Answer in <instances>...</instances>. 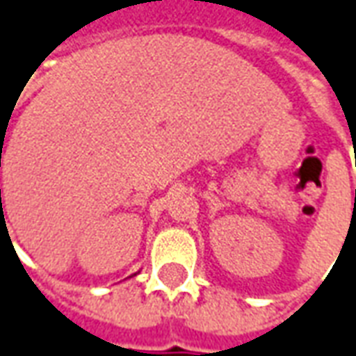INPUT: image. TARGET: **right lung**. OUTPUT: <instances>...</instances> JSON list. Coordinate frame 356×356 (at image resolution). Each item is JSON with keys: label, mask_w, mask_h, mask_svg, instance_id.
Masks as SVG:
<instances>
[{"label": "right lung", "mask_w": 356, "mask_h": 356, "mask_svg": "<svg viewBox=\"0 0 356 356\" xmlns=\"http://www.w3.org/2000/svg\"><path fill=\"white\" fill-rule=\"evenodd\" d=\"M0 195H1V188H0Z\"/></svg>", "instance_id": "1"}]
</instances>
